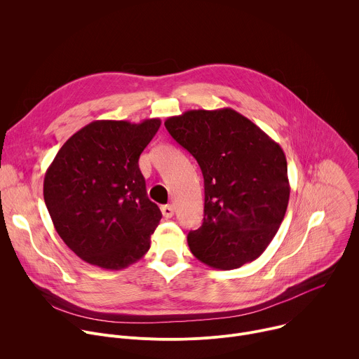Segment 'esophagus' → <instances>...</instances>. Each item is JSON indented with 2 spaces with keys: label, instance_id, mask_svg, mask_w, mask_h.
I'll return each instance as SVG.
<instances>
[{
  "label": "esophagus",
  "instance_id": "esophagus-1",
  "mask_svg": "<svg viewBox=\"0 0 359 359\" xmlns=\"http://www.w3.org/2000/svg\"><path fill=\"white\" fill-rule=\"evenodd\" d=\"M162 213L166 219H170L175 215V208L172 204H165V206H162Z\"/></svg>",
  "mask_w": 359,
  "mask_h": 359
}]
</instances>
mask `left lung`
Listing matches in <instances>:
<instances>
[{"label": "left lung", "instance_id": "left-lung-1", "mask_svg": "<svg viewBox=\"0 0 359 359\" xmlns=\"http://www.w3.org/2000/svg\"><path fill=\"white\" fill-rule=\"evenodd\" d=\"M204 179L201 227L187 244L201 263L234 270L259 259L285 216L290 183L281 146L238 112L187 111L165 122Z\"/></svg>", "mask_w": 359, "mask_h": 359}]
</instances>
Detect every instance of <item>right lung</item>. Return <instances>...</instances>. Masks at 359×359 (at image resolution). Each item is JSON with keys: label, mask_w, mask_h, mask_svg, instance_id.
Returning <instances> with one entry per match:
<instances>
[{"label": "right lung", "mask_w": 359, "mask_h": 359, "mask_svg": "<svg viewBox=\"0 0 359 359\" xmlns=\"http://www.w3.org/2000/svg\"><path fill=\"white\" fill-rule=\"evenodd\" d=\"M161 119L95 121L60 149L43 179V200L64 243L107 270L136 263L162 213L146 194L139 156Z\"/></svg>", "instance_id": "obj_1"}]
</instances>
